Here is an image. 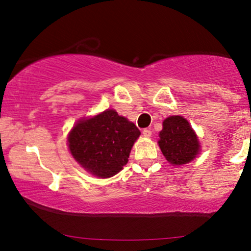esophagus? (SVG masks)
<instances>
[{
	"label": "esophagus",
	"instance_id": "esophagus-1",
	"mask_svg": "<svg viewBox=\"0 0 251 251\" xmlns=\"http://www.w3.org/2000/svg\"><path fill=\"white\" fill-rule=\"evenodd\" d=\"M143 135L145 136V137H151V136H152V130L149 129V128L144 129L143 130Z\"/></svg>",
	"mask_w": 251,
	"mask_h": 251
}]
</instances>
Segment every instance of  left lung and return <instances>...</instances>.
Segmentation results:
<instances>
[{
    "mask_svg": "<svg viewBox=\"0 0 251 251\" xmlns=\"http://www.w3.org/2000/svg\"><path fill=\"white\" fill-rule=\"evenodd\" d=\"M159 146L166 159L176 166L191 162L200 149L190 123L179 115L164 120Z\"/></svg>",
    "mask_w": 251,
    "mask_h": 251,
    "instance_id": "8db88e82",
    "label": "left lung"
}]
</instances>
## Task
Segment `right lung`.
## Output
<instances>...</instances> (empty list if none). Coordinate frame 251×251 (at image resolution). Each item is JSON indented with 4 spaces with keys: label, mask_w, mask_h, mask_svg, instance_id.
<instances>
[{
    "label": "right lung",
    "mask_w": 251,
    "mask_h": 251,
    "mask_svg": "<svg viewBox=\"0 0 251 251\" xmlns=\"http://www.w3.org/2000/svg\"><path fill=\"white\" fill-rule=\"evenodd\" d=\"M139 129L113 109L82 120L68 136L74 159L97 177L114 176L126 166Z\"/></svg>",
    "instance_id": "1"
}]
</instances>
